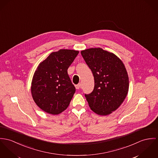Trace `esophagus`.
I'll list each match as a JSON object with an SVG mask.
<instances>
[{
	"instance_id": "obj_1",
	"label": "esophagus",
	"mask_w": 158,
	"mask_h": 158,
	"mask_svg": "<svg viewBox=\"0 0 158 158\" xmlns=\"http://www.w3.org/2000/svg\"><path fill=\"white\" fill-rule=\"evenodd\" d=\"M75 87H76V89H79L80 88H81V87H81V84H78L77 85H75Z\"/></svg>"
}]
</instances>
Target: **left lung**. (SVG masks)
<instances>
[{
    "instance_id": "left-lung-1",
    "label": "left lung",
    "mask_w": 158,
    "mask_h": 158,
    "mask_svg": "<svg viewBox=\"0 0 158 158\" xmlns=\"http://www.w3.org/2000/svg\"><path fill=\"white\" fill-rule=\"evenodd\" d=\"M81 53L94 79L93 91L85 94L88 105L98 114H110L123 104L128 91L129 79L124 64L114 54L101 48Z\"/></svg>"
}]
</instances>
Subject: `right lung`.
Instances as JSON below:
<instances>
[{
    "mask_svg": "<svg viewBox=\"0 0 158 158\" xmlns=\"http://www.w3.org/2000/svg\"><path fill=\"white\" fill-rule=\"evenodd\" d=\"M79 52L62 49L40 62L34 74L31 91L40 109L58 114L67 108L76 91L67 70Z\"/></svg>",
    "mask_w": 158,
    "mask_h": 158,
    "instance_id": "1",
    "label": "right lung"
}]
</instances>
